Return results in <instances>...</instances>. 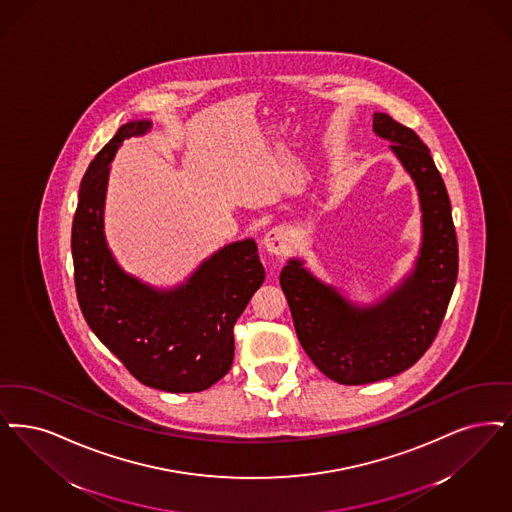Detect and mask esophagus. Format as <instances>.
<instances>
[{
	"label": "esophagus",
	"mask_w": 512,
	"mask_h": 512,
	"mask_svg": "<svg viewBox=\"0 0 512 512\" xmlns=\"http://www.w3.org/2000/svg\"><path fill=\"white\" fill-rule=\"evenodd\" d=\"M263 246L270 255H284L286 253L287 246H289V238H287V232L280 226H274L270 228L263 238Z\"/></svg>",
	"instance_id": "esophagus-1"
}]
</instances>
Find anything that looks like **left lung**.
I'll return each mask as SVG.
<instances>
[{"label":"left lung","mask_w":512,"mask_h":512,"mask_svg":"<svg viewBox=\"0 0 512 512\" xmlns=\"http://www.w3.org/2000/svg\"><path fill=\"white\" fill-rule=\"evenodd\" d=\"M373 131L415 183L421 205V247L408 276L377 303L358 305L314 276L303 259H289L280 286L299 343L329 379L366 385L411 368L432 345L457 280V236L451 204L427 144L415 131L373 114Z\"/></svg>","instance_id":"obj_1"}]
</instances>
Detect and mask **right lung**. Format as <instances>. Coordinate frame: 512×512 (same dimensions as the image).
Here are the masks:
<instances>
[{
  "mask_svg": "<svg viewBox=\"0 0 512 512\" xmlns=\"http://www.w3.org/2000/svg\"><path fill=\"white\" fill-rule=\"evenodd\" d=\"M150 120L123 123L83 175L72 223L78 303L91 331L146 387L200 392L234 360V324L265 282L255 240L232 242L205 259L181 286L160 289L118 265L104 236L110 164Z\"/></svg>",
  "mask_w": 512,
  "mask_h": 512,
  "instance_id": "add662e5",
  "label": "right lung"
}]
</instances>
